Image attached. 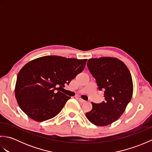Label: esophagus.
I'll list each match as a JSON object with an SVG mask.
<instances>
[{"label": "esophagus", "mask_w": 152, "mask_h": 152, "mask_svg": "<svg viewBox=\"0 0 152 152\" xmlns=\"http://www.w3.org/2000/svg\"><path fill=\"white\" fill-rule=\"evenodd\" d=\"M78 99L79 102H80L81 103H83V102H86V101H84V100H83V99H81V98H78Z\"/></svg>", "instance_id": "esophagus-1"}]
</instances>
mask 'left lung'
Returning <instances> with one entry per match:
<instances>
[{"instance_id":"1","label":"left lung","mask_w":152,"mask_h":152,"mask_svg":"<svg viewBox=\"0 0 152 152\" xmlns=\"http://www.w3.org/2000/svg\"><path fill=\"white\" fill-rule=\"evenodd\" d=\"M87 65L99 89L104 91L106 101L91 102L92 110L86 116L95 125H110L121 117L131 101L133 84L130 71L123 61L115 57L89 59Z\"/></svg>"}]
</instances>
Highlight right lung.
<instances>
[{"label":"right lung","mask_w":152,"mask_h":152,"mask_svg":"<svg viewBox=\"0 0 152 152\" xmlns=\"http://www.w3.org/2000/svg\"><path fill=\"white\" fill-rule=\"evenodd\" d=\"M87 60L51 56L25 64L18 74L14 89L19 107L38 122L54 118L70 99L61 91L55 93L56 86L69 85L84 69Z\"/></svg>","instance_id":"add662e5"}]
</instances>
